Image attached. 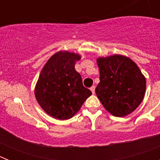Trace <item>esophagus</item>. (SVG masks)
<instances>
[{"label":"esophagus","instance_id":"1","mask_svg":"<svg viewBox=\"0 0 160 160\" xmlns=\"http://www.w3.org/2000/svg\"><path fill=\"white\" fill-rule=\"evenodd\" d=\"M90 90L92 91L93 94H94V92H95V87H90Z\"/></svg>","mask_w":160,"mask_h":160}]
</instances>
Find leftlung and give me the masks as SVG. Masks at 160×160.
Instances as JSON below:
<instances>
[{"mask_svg": "<svg viewBox=\"0 0 160 160\" xmlns=\"http://www.w3.org/2000/svg\"><path fill=\"white\" fill-rule=\"evenodd\" d=\"M100 82L95 89L104 108L115 117H125L143 100L146 78L130 58L114 54L97 58Z\"/></svg>", "mask_w": 160, "mask_h": 160, "instance_id": "8db88e82", "label": "left lung"}]
</instances>
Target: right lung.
Wrapping results in <instances>:
<instances>
[{
	"label": "right lung",
	"mask_w": 160,
	"mask_h": 160,
	"mask_svg": "<svg viewBox=\"0 0 160 160\" xmlns=\"http://www.w3.org/2000/svg\"><path fill=\"white\" fill-rule=\"evenodd\" d=\"M78 53L60 50L49 58L42 68L34 88L37 102L49 116L66 120L75 115L92 93L83 87L75 70Z\"/></svg>",
	"instance_id": "right-lung-1"
}]
</instances>
